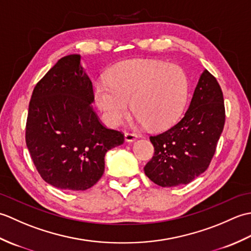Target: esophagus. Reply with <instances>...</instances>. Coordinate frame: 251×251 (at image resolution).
Segmentation results:
<instances>
[{"label":"esophagus","instance_id":"34e87169","mask_svg":"<svg viewBox=\"0 0 251 251\" xmlns=\"http://www.w3.org/2000/svg\"><path fill=\"white\" fill-rule=\"evenodd\" d=\"M138 138V136L135 134V132H129V131H126L125 132V140L127 142H132L135 141Z\"/></svg>","mask_w":251,"mask_h":251}]
</instances>
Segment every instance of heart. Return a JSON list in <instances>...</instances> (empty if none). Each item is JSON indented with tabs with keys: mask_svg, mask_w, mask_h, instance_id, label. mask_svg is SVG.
Instances as JSON below:
<instances>
[{
	"mask_svg": "<svg viewBox=\"0 0 251 251\" xmlns=\"http://www.w3.org/2000/svg\"><path fill=\"white\" fill-rule=\"evenodd\" d=\"M188 97V78L179 67L132 59L123 61L100 79L95 100L106 124L115 127L131 110L148 128L162 129L178 120Z\"/></svg>",
	"mask_w": 251,
	"mask_h": 251,
	"instance_id": "heart-1",
	"label": "heart"
}]
</instances>
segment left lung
I'll return each mask as SVG.
<instances>
[{
    "mask_svg": "<svg viewBox=\"0 0 251 251\" xmlns=\"http://www.w3.org/2000/svg\"><path fill=\"white\" fill-rule=\"evenodd\" d=\"M226 109L219 83L205 70L182 119L151 136L154 155L145 174L161 186L188 184L209 166L225 127Z\"/></svg>",
    "mask_w": 251,
    "mask_h": 251,
    "instance_id": "left-lung-1",
    "label": "left lung"
}]
</instances>
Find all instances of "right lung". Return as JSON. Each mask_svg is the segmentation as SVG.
<instances>
[{
	"label": "right lung",
	"instance_id": "1",
	"mask_svg": "<svg viewBox=\"0 0 251 251\" xmlns=\"http://www.w3.org/2000/svg\"><path fill=\"white\" fill-rule=\"evenodd\" d=\"M93 84L81 56L62 57L33 89L25 124L32 161L47 183L62 190L92 188L104 173V155L123 145L94 111Z\"/></svg>",
	"mask_w": 251,
	"mask_h": 251
}]
</instances>
